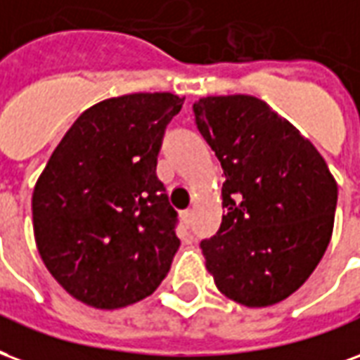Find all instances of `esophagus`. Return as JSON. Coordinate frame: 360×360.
I'll list each match as a JSON object with an SVG mask.
<instances>
[{
  "label": "esophagus",
  "mask_w": 360,
  "mask_h": 360,
  "mask_svg": "<svg viewBox=\"0 0 360 360\" xmlns=\"http://www.w3.org/2000/svg\"><path fill=\"white\" fill-rule=\"evenodd\" d=\"M180 219H182V222L186 226H190L191 219H193V211H191V209H186V211L180 212Z\"/></svg>",
  "instance_id": "1"
}]
</instances>
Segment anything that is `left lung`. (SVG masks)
Returning <instances> with one entry per match:
<instances>
[{"label":"left lung","instance_id":"8db88e82","mask_svg":"<svg viewBox=\"0 0 360 360\" xmlns=\"http://www.w3.org/2000/svg\"><path fill=\"white\" fill-rule=\"evenodd\" d=\"M193 112L226 178V214L219 232L201 241L207 270L240 305L280 303L326 251L338 184L313 143L263 99L201 97Z\"/></svg>","mask_w":360,"mask_h":360}]
</instances>
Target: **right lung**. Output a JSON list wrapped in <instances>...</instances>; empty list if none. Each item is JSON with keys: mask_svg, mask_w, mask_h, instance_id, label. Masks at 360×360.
<instances>
[{"mask_svg": "<svg viewBox=\"0 0 360 360\" xmlns=\"http://www.w3.org/2000/svg\"><path fill=\"white\" fill-rule=\"evenodd\" d=\"M182 105L167 91L99 101L75 120L34 186L41 261L86 305H132L169 274L178 214L155 170Z\"/></svg>", "mask_w": 360, "mask_h": 360, "instance_id": "add662e5", "label": "right lung"}]
</instances>
